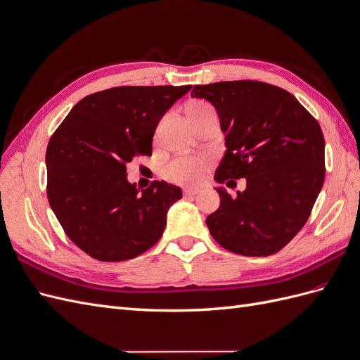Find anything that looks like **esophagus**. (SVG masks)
<instances>
[{"label": "esophagus", "mask_w": 360, "mask_h": 360, "mask_svg": "<svg viewBox=\"0 0 360 360\" xmlns=\"http://www.w3.org/2000/svg\"><path fill=\"white\" fill-rule=\"evenodd\" d=\"M200 192V189H197V188H186L183 191V193L186 195V197H193V195H197Z\"/></svg>", "instance_id": "34e87169"}]
</instances>
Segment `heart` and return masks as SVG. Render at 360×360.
<instances>
[{
  "label": "heart",
  "instance_id": "b5f03b06",
  "mask_svg": "<svg viewBox=\"0 0 360 360\" xmlns=\"http://www.w3.org/2000/svg\"><path fill=\"white\" fill-rule=\"evenodd\" d=\"M189 108H210L204 102H195ZM209 160L201 156H180L172 159L163 168V176L176 183H195L200 181L207 172Z\"/></svg>",
  "mask_w": 360,
  "mask_h": 360
}]
</instances>
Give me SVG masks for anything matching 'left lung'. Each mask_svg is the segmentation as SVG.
<instances>
[{
    "label": "left lung",
    "instance_id": "obj_1",
    "mask_svg": "<svg viewBox=\"0 0 360 360\" xmlns=\"http://www.w3.org/2000/svg\"><path fill=\"white\" fill-rule=\"evenodd\" d=\"M191 96L214 106L225 135L214 180L246 179L236 198L214 188L219 209L205 219L212 237L238 255L276 254L307 224L323 188L319 122L291 93L259 81L195 85Z\"/></svg>",
    "mask_w": 360,
    "mask_h": 360
}]
</instances>
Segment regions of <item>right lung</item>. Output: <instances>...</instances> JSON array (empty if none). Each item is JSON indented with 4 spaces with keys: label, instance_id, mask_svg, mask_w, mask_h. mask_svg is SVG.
<instances>
[{
    "label": "right lung",
    "instance_id": "add662e5",
    "mask_svg": "<svg viewBox=\"0 0 360 360\" xmlns=\"http://www.w3.org/2000/svg\"><path fill=\"white\" fill-rule=\"evenodd\" d=\"M192 85L115 86L84 97L46 150L48 200L64 233L99 261H126L159 242L181 189L155 181L139 192L126 165L151 156L155 130Z\"/></svg>",
    "mask_w": 360,
    "mask_h": 360
}]
</instances>
